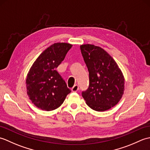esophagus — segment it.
Wrapping results in <instances>:
<instances>
[{
    "mask_svg": "<svg viewBox=\"0 0 150 150\" xmlns=\"http://www.w3.org/2000/svg\"><path fill=\"white\" fill-rule=\"evenodd\" d=\"M79 86L77 85V84H75V85L73 86V87L71 88V91L73 92H77V91H79Z\"/></svg>",
    "mask_w": 150,
    "mask_h": 150,
    "instance_id": "34e87169",
    "label": "esophagus"
}]
</instances>
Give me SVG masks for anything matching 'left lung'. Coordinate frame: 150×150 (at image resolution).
Masks as SVG:
<instances>
[{
    "mask_svg": "<svg viewBox=\"0 0 150 150\" xmlns=\"http://www.w3.org/2000/svg\"><path fill=\"white\" fill-rule=\"evenodd\" d=\"M89 71L90 84L82 96L92 110L104 111L115 106L124 90V78L114 59L100 47L92 44L81 46Z\"/></svg>",
    "mask_w": 150,
    "mask_h": 150,
    "instance_id": "1",
    "label": "left lung"
}]
</instances>
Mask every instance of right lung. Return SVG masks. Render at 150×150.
Listing matches in <instances>:
<instances>
[{"instance_id": "right-lung-1", "label": "right lung", "mask_w": 150, "mask_h": 150, "mask_svg": "<svg viewBox=\"0 0 150 150\" xmlns=\"http://www.w3.org/2000/svg\"><path fill=\"white\" fill-rule=\"evenodd\" d=\"M71 47V44L64 42L52 44L39 56L28 73V95L41 110L57 109L71 92L56 68Z\"/></svg>"}]
</instances>
